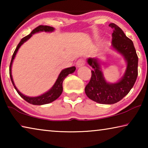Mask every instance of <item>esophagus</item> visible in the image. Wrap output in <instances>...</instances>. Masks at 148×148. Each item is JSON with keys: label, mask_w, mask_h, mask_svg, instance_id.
I'll use <instances>...</instances> for the list:
<instances>
[{"label": "esophagus", "mask_w": 148, "mask_h": 148, "mask_svg": "<svg viewBox=\"0 0 148 148\" xmlns=\"http://www.w3.org/2000/svg\"><path fill=\"white\" fill-rule=\"evenodd\" d=\"M84 64H85V61L83 59H79V60H77L76 62L77 67H81L82 66H84Z\"/></svg>", "instance_id": "esophagus-1"}]
</instances>
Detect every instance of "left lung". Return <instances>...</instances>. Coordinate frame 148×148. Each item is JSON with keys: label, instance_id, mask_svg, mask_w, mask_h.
<instances>
[{"label": "left lung", "instance_id": "1", "mask_svg": "<svg viewBox=\"0 0 148 148\" xmlns=\"http://www.w3.org/2000/svg\"><path fill=\"white\" fill-rule=\"evenodd\" d=\"M109 27L114 29L112 49L123 58L126 69L118 81L110 83L105 78L102 72L101 60L97 57L87 59V63L93 70L85 92L89 99L102 104H113L121 101L131 91L138 76V58L133 42L116 24L110 23Z\"/></svg>", "mask_w": 148, "mask_h": 148}]
</instances>
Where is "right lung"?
Masks as SVG:
<instances>
[{
  "mask_svg": "<svg viewBox=\"0 0 148 148\" xmlns=\"http://www.w3.org/2000/svg\"><path fill=\"white\" fill-rule=\"evenodd\" d=\"M54 31H55V28L49 26L40 25L38 27H36V28H35L29 35H27V36L24 37L23 38H22L21 40V41H20L18 45H17V46L16 47V49L14 51V53L12 57L11 62H10V76L12 84H13L14 88L16 89L17 93L19 95V96L22 97L25 101H26L27 102H29V103L31 104L44 105V104L51 103V102L56 101V100L58 99L62 94V82H63L65 77L68 76L69 74H72L73 72H74L75 71H76V67L75 66L69 67V68H66L63 70H62L61 72L59 73L58 77H57V79H56V81L53 84V86L46 92H44V93L40 95H38V96H36V97H29V96H27V95H25L24 94L22 93L21 92H20L18 90V89L16 87V86H15L13 77H12V64H13L14 60L15 59V57H16V54L17 53V51H18L19 49L20 48V47H21L22 45L25 43V42H26L28 40L31 38L32 35L34 34L35 33H38V32H52Z\"/></svg>",
  "mask_w": 148,
  "mask_h": 148,
  "instance_id": "add662e5",
  "label": "right lung"
}]
</instances>
